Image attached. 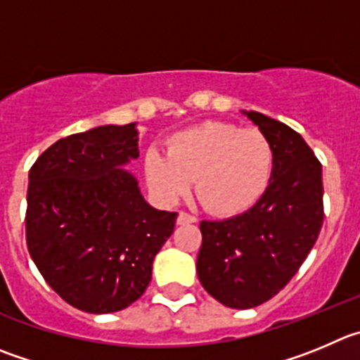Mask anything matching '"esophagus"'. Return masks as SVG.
Listing matches in <instances>:
<instances>
[{"mask_svg":"<svg viewBox=\"0 0 360 360\" xmlns=\"http://www.w3.org/2000/svg\"><path fill=\"white\" fill-rule=\"evenodd\" d=\"M197 218L193 217V214H188L184 213V211H179V214H177V224L179 226H186V224H195Z\"/></svg>","mask_w":360,"mask_h":360,"instance_id":"34e87169","label":"esophagus"}]
</instances>
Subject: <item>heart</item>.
<instances>
[{
	"instance_id": "b5f03b06",
	"label": "heart",
	"mask_w": 360,
	"mask_h": 360,
	"mask_svg": "<svg viewBox=\"0 0 360 360\" xmlns=\"http://www.w3.org/2000/svg\"><path fill=\"white\" fill-rule=\"evenodd\" d=\"M274 153L257 129L206 120L172 134L167 154L149 149L143 158L147 184L158 200L177 204L191 181L202 206L231 218L256 206L271 179Z\"/></svg>"
}]
</instances>
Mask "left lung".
Listing matches in <instances>:
<instances>
[{
	"instance_id": "1",
	"label": "left lung",
	"mask_w": 360,
	"mask_h": 360,
	"mask_svg": "<svg viewBox=\"0 0 360 360\" xmlns=\"http://www.w3.org/2000/svg\"><path fill=\"white\" fill-rule=\"evenodd\" d=\"M245 117L268 139L271 179L250 211L202 220L197 275L204 290L231 309L264 304L291 281L323 224L321 165L300 134L257 112Z\"/></svg>"
}]
</instances>
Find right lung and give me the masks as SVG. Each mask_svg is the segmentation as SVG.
<instances>
[{
	"label": "right lung",
	"mask_w": 360,
	"mask_h": 360,
	"mask_svg": "<svg viewBox=\"0 0 360 360\" xmlns=\"http://www.w3.org/2000/svg\"><path fill=\"white\" fill-rule=\"evenodd\" d=\"M136 122L70 134L30 170L26 243L49 286L72 307L106 314L146 293L177 213L143 199L124 167L139 160Z\"/></svg>",
	"instance_id": "right-lung-1"
}]
</instances>
